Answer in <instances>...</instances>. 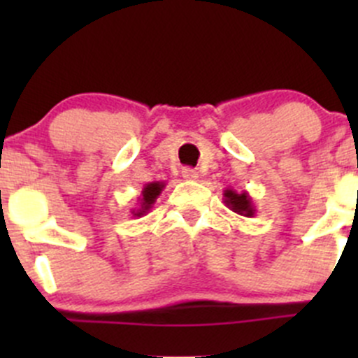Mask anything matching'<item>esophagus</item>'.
Instances as JSON below:
<instances>
[{
	"instance_id": "34e87169",
	"label": "esophagus",
	"mask_w": 358,
	"mask_h": 358,
	"mask_svg": "<svg viewBox=\"0 0 358 358\" xmlns=\"http://www.w3.org/2000/svg\"><path fill=\"white\" fill-rule=\"evenodd\" d=\"M182 176L185 180H189V182H194V180L199 178V173H197L196 169H192V168H183L182 169Z\"/></svg>"
}]
</instances>
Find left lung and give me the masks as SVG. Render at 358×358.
I'll list each match as a JSON object with an SVG mask.
<instances>
[{
  "label": "left lung",
  "instance_id": "1",
  "mask_svg": "<svg viewBox=\"0 0 358 358\" xmlns=\"http://www.w3.org/2000/svg\"><path fill=\"white\" fill-rule=\"evenodd\" d=\"M223 202L227 204V208L232 209L234 213L241 216H246V218H252L256 215L255 202H252L251 196L248 192H236L234 189L223 190Z\"/></svg>",
  "mask_w": 358,
  "mask_h": 358
}]
</instances>
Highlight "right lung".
Wrapping results in <instances>:
<instances>
[{"label":"right lung","mask_w":358,"mask_h":358,"mask_svg":"<svg viewBox=\"0 0 358 358\" xmlns=\"http://www.w3.org/2000/svg\"><path fill=\"white\" fill-rule=\"evenodd\" d=\"M166 187L164 182H150L147 183L145 187L142 189V196L138 197V208L131 209V215L133 216H143L147 215V213L150 211V208L154 206V202H156V199L159 196H161L162 189Z\"/></svg>","instance_id":"right-lung-1"}]
</instances>
